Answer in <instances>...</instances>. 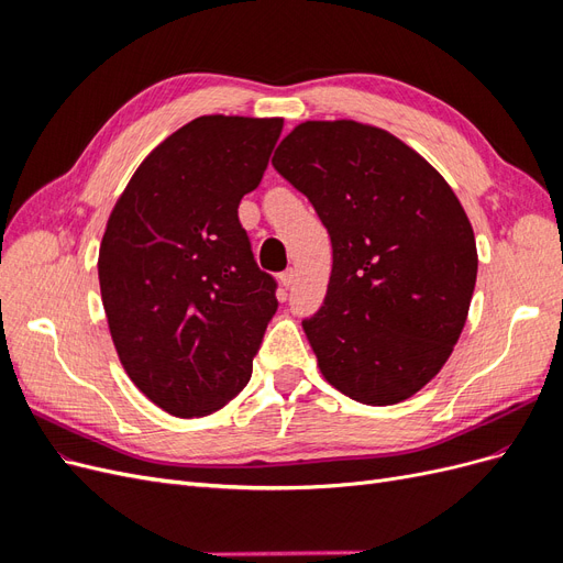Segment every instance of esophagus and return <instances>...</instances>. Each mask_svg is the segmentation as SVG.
I'll return each instance as SVG.
<instances>
[{
	"mask_svg": "<svg viewBox=\"0 0 563 563\" xmlns=\"http://www.w3.org/2000/svg\"><path fill=\"white\" fill-rule=\"evenodd\" d=\"M279 282H282V286H284V288H294V284H296V269H294V267H288L286 272H282V275H279Z\"/></svg>",
	"mask_w": 563,
	"mask_h": 563,
	"instance_id": "esophagus-1",
	"label": "esophagus"
}]
</instances>
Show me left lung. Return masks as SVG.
Listing matches in <instances>:
<instances>
[{
  "mask_svg": "<svg viewBox=\"0 0 563 563\" xmlns=\"http://www.w3.org/2000/svg\"><path fill=\"white\" fill-rule=\"evenodd\" d=\"M272 166L331 236L327 298L302 321L321 376L368 406L413 397L467 321L479 258L463 203L413 147L354 119L298 124Z\"/></svg>",
  "mask_w": 563,
  "mask_h": 563,
  "instance_id": "obj_1",
  "label": "left lung"
}]
</instances>
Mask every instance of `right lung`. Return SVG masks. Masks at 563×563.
<instances>
[{
    "label": "right lung",
    "instance_id": "right-lung-1",
    "mask_svg": "<svg viewBox=\"0 0 563 563\" xmlns=\"http://www.w3.org/2000/svg\"><path fill=\"white\" fill-rule=\"evenodd\" d=\"M282 117L207 114L135 168L98 251L100 298L126 376L162 411L201 418L246 387L277 312L240 201L261 185Z\"/></svg>",
    "mask_w": 563,
    "mask_h": 563
}]
</instances>
